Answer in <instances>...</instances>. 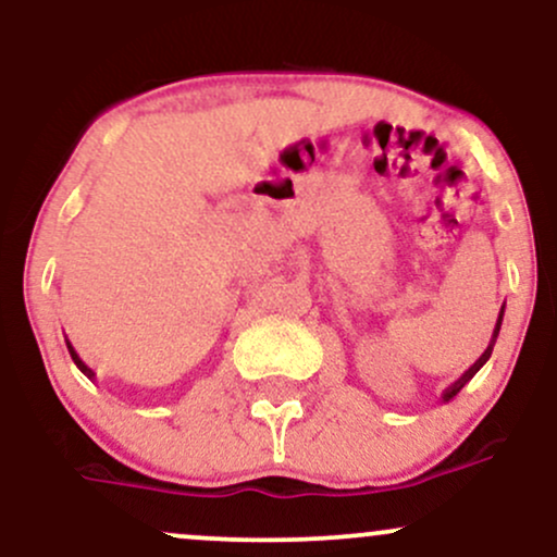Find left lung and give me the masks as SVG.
Here are the masks:
<instances>
[{
  "mask_svg": "<svg viewBox=\"0 0 557 557\" xmlns=\"http://www.w3.org/2000/svg\"><path fill=\"white\" fill-rule=\"evenodd\" d=\"M503 315H505V305L503 308H499V315H497V323H495V331H492V339H490V345H486V349H484V355H481V358L473 362L471 368H468V371L463 373V376H460L458 381H455L453 386H449V389H445V395H442V403H449V399H453L455 395H458L460 389H463V386L468 384V381H471L473 376H476V373L481 371V366H484L486 360L492 358V349H495V342H497V334H499V326H503Z\"/></svg>",
  "mask_w": 557,
  "mask_h": 557,
  "instance_id": "8db88e82",
  "label": "left lung"
}]
</instances>
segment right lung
<instances>
[{
    "instance_id": "right-lung-1",
    "label": "right lung",
    "mask_w": 557,
    "mask_h": 557,
    "mask_svg": "<svg viewBox=\"0 0 557 557\" xmlns=\"http://www.w3.org/2000/svg\"><path fill=\"white\" fill-rule=\"evenodd\" d=\"M67 352H71V358H73V362H76V366H78V371H81V373H84V376H86V379H91V381H94V376H97V373H94V371H91V368H89V366H86V362L78 358V352H76V349H73V345H71V342H67Z\"/></svg>"
}]
</instances>
